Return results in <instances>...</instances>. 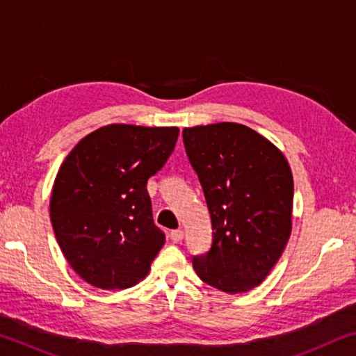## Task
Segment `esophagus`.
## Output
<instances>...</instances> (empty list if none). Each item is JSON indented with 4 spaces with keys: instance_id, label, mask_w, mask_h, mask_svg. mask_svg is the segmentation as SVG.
Segmentation results:
<instances>
[{
    "instance_id": "34e87169",
    "label": "esophagus",
    "mask_w": 356,
    "mask_h": 356,
    "mask_svg": "<svg viewBox=\"0 0 356 356\" xmlns=\"http://www.w3.org/2000/svg\"><path fill=\"white\" fill-rule=\"evenodd\" d=\"M170 237H171L174 243H180V242H182V238H184V231H182V229H174V231H171Z\"/></svg>"
}]
</instances>
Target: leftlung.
Masks as SVG:
<instances>
[{
    "label": "left lung",
    "instance_id": "8db88e82",
    "mask_svg": "<svg viewBox=\"0 0 356 356\" xmlns=\"http://www.w3.org/2000/svg\"><path fill=\"white\" fill-rule=\"evenodd\" d=\"M184 146L212 220V246L193 256L209 286L227 293L261 284L292 229L293 179L286 156L236 122L184 129Z\"/></svg>",
    "mask_w": 356,
    "mask_h": 356
}]
</instances>
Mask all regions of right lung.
<instances>
[{
    "instance_id": "add662e5",
    "label": "right lung",
    "mask_w": 356,
    "mask_h": 356,
    "mask_svg": "<svg viewBox=\"0 0 356 356\" xmlns=\"http://www.w3.org/2000/svg\"><path fill=\"white\" fill-rule=\"evenodd\" d=\"M177 127L111 124L72 149L58 171L50 218L75 273L100 289H127L147 275L165 243L147 180L172 154Z\"/></svg>"
}]
</instances>
